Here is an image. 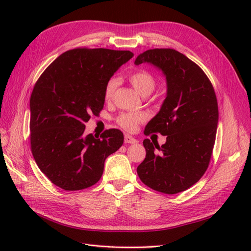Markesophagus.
<instances>
[{
    "instance_id": "1",
    "label": "esophagus",
    "mask_w": 251,
    "mask_h": 251,
    "mask_svg": "<svg viewBox=\"0 0 251 251\" xmlns=\"http://www.w3.org/2000/svg\"><path fill=\"white\" fill-rule=\"evenodd\" d=\"M125 142H126V143H132V144H137V143H138V140L136 139V138H134L133 136L126 134V135H125Z\"/></svg>"
}]
</instances>
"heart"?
Here are the masks:
<instances>
[{"label":"heart","mask_w":251,"mask_h":251,"mask_svg":"<svg viewBox=\"0 0 251 251\" xmlns=\"http://www.w3.org/2000/svg\"><path fill=\"white\" fill-rule=\"evenodd\" d=\"M128 80L132 83L137 92L142 96L150 95L156 88L157 80L155 76L151 72L147 70H137L134 71L128 76ZM118 86V80L116 78H110L104 85L103 96L107 101L112 100L115 94V91ZM147 119L146 113H121L117 116L116 123L127 131H135L140 124H142Z\"/></svg>","instance_id":"1"}]
</instances>
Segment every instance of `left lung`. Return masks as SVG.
Returning a JSON list of instances; mask_svg holds the SVG:
<instances>
[{"label": "left lung", "mask_w": 251, "mask_h": 251, "mask_svg": "<svg viewBox=\"0 0 251 251\" xmlns=\"http://www.w3.org/2000/svg\"><path fill=\"white\" fill-rule=\"evenodd\" d=\"M142 63L161 69L168 82L165 100L144 135L160 133L166 142L159 147L143 140L147 156L137 174L154 191L184 192L201 179L212 155L219 119L215 90L198 65L174 49H150L135 60V65Z\"/></svg>", "instance_id": "1"}]
</instances>
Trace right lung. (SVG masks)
Wrapping results in <instances>:
<instances>
[{
  "label": "right lung",
  "mask_w": 251,
  "mask_h": 251,
  "mask_svg": "<svg viewBox=\"0 0 251 251\" xmlns=\"http://www.w3.org/2000/svg\"><path fill=\"white\" fill-rule=\"evenodd\" d=\"M134 56L131 51L75 48L64 52L36 80L30 97V146L40 170L65 191L97 183L104 160L123 146L109 128L85 135V124L103 108L104 85Z\"/></svg>",
  "instance_id": "obj_1"
}]
</instances>
